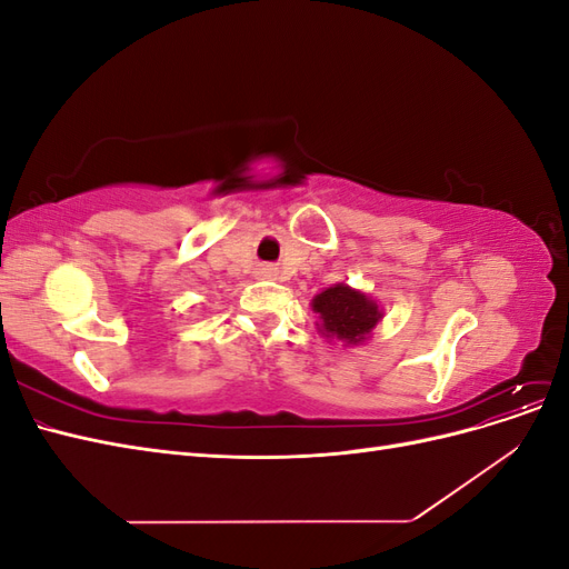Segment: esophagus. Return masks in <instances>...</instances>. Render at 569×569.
<instances>
[{"label":"esophagus","instance_id":"esophagus-1","mask_svg":"<svg viewBox=\"0 0 569 569\" xmlns=\"http://www.w3.org/2000/svg\"><path fill=\"white\" fill-rule=\"evenodd\" d=\"M261 272H263V274H270V272H272V268H261Z\"/></svg>","mask_w":569,"mask_h":569}]
</instances>
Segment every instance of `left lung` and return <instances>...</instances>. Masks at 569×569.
<instances>
[{
  "label": "left lung",
  "mask_w": 569,
  "mask_h": 569,
  "mask_svg": "<svg viewBox=\"0 0 569 569\" xmlns=\"http://www.w3.org/2000/svg\"><path fill=\"white\" fill-rule=\"evenodd\" d=\"M313 313H318V330L327 339H339L349 343L366 341L372 327L380 322L382 308L368 295L349 284L327 287L313 297Z\"/></svg>",
  "instance_id": "1"
}]
</instances>
